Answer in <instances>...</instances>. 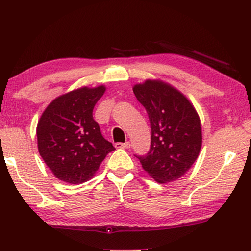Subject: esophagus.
<instances>
[{
	"mask_svg": "<svg viewBox=\"0 0 251 251\" xmlns=\"http://www.w3.org/2000/svg\"><path fill=\"white\" fill-rule=\"evenodd\" d=\"M115 147H116V148H128V147H130V144H129V142H126V143H116V144H115Z\"/></svg>",
	"mask_w": 251,
	"mask_h": 251,
	"instance_id": "obj_1",
	"label": "esophagus"
}]
</instances>
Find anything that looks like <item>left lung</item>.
<instances>
[{
    "label": "left lung",
    "instance_id": "1",
    "mask_svg": "<svg viewBox=\"0 0 251 251\" xmlns=\"http://www.w3.org/2000/svg\"><path fill=\"white\" fill-rule=\"evenodd\" d=\"M133 92L146 108L151 127L150 152L138 157L143 169L159 184L179 179L201 150V123L196 108L180 91L160 79L135 84Z\"/></svg>",
    "mask_w": 251,
    "mask_h": 251
}]
</instances>
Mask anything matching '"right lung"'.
<instances>
[{
    "instance_id": "obj_1",
    "label": "right lung",
    "mask_w": 251,
    "mask_h": 251,
    "mask_svg": "<svg viewBox=\"0 0 251 251\" xmlns=\"http://www.w3.org/2000/svg\"><path fill=\"white\" fill-rule=\"evenodd\" d=\"M105 85L82 86L53 100L37 123V148L53 175L67 184L92 179L108 152L115 151L101 136L93 109Z\"/></svg>"
}]
</instances>
